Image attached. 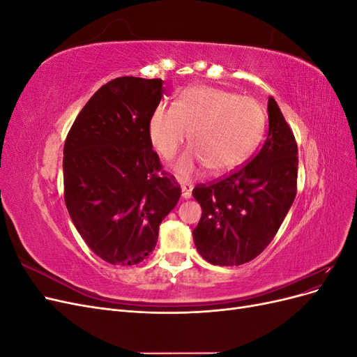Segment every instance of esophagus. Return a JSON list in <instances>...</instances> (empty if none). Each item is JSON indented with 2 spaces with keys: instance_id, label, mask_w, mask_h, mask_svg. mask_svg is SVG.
Listing matches in <instances>:
<instances>
[{
  "instance_id": "34e87169",
  "label": "esophagus",
  "mask_w": 357,
  "mask_h": 357,
  "mask_svg": "<svg viewBox=\"0 0 357 357\" xmlns=\"http://www.w3.org/2000/svg\"><path fill=\"white\" fill-rule=\"evenodd\" d=\"M180 186H181V197L185 199H189L192 197V189H193L192 183L180 180Z\"/></svg>"
}]
</instances>
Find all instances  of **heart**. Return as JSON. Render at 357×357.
Here are the masks:
<instances>
[{
	"label": "heart",
	"mask_w": 357,
	"mask_h": 357,
	"mask_svg": "<svg viewBox=\"0 0 357 357\" xmlns=\"http://www.w3.org/2000/svg\"><path fill=\"white\" fill-rule=\"evenodd\" d=\"M264 126L262 107L253 98L211 86H192L180 93L174 109L156 107L149 134L165 159L174 158L190 134L195 150L177 162L180 174L189 176L202 164L213 174H223L252 155Z\"/></svg>",
	"instance_id": "obj_1"
}]
</instances>
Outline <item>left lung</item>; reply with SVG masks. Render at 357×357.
<instances>
[{
  "label": "left lung",
  "mask_w": 357,
  "mask_h": 357,
  "mask_svg": "<svg viewBox=\"0 0 357 357\" xmlns=\"http://www.w3.org/2000/svg\"><path fill=\"white\" fill-rule=\"evenodd\" d=\"M268 121L265 143L247 165L192 192L202 208L193 241L213 265H243L261 255L295 201L298 144L273 96Z\"/></svg>",
  "instance_id": "1"
}]
</instances>
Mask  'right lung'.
<instances>
[{"mask_svg":"<svg viewBox=\"0 0 357 357\" xmlns=\"http://www.w3.org/2000/svg\"><path fill=\"white\" fill-rule=\"evenodd\" d=\"M160 79L117 77L96 91L63 144V198L84 243L112 265H137L181 189L162 171L149 134Z\"/></svg>","mask_w":357,"mask_h":357,"instance_id":"1","label":"right lung"}]
</instances>
